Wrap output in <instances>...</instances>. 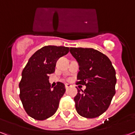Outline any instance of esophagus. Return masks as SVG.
I'll return each instance as SVG.
<instances>
[{"label":"esophagus","mask_w":135,"mask_h":135,"mask_svg":"<svg viewBox=\"0 0 135 135\" xmlns=\"http://www.w3.org/2000/svg\"><path fill=\"white\" fill-rule=\"evenodd\" d=\"M65 89H68L69 87H70V84H65Z\"/></svg>","instance_id":"obj_1"}]
</instances>
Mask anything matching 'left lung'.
Masks as SVG:
<instances>
[{
    "label": "left lung",
    "mask_w": 135,
    "mask_h": 135,
    "mask_svg": "<svg viewBox=\"0 0 135 135\" xmlns=\"http://www.w3.org/2000/svg\"><path fill=\"white\" fill-rule=\"evenodd\" d=\"M79 64L77 84L85 85L74 98L78 114L94 118L107 110L115 94V70L111 61L100 51L87 48H70Z\"/></svg>",
    "instance_id": "8db88e82"
}]
</instances>
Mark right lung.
<instances>
[{"label": "right lung", "mask_w": 135, "mask_h": 135, "mask_svg": "<svg viewBox=\"0 0 135 135\" xmlns=\"http://www.w3.org/2000/svg\"><path fill=\"white\" fill-rule=\"evenodd\" d=\"M68 47L46 46L29 59L22 73L19 84L20 98L25 111L37 120H44L55 114L61 97L65 92L63 83L51 86L49 75L55 72L57 60L68 54Z\"/></svg>", "instance_id": "obj_1"}]
</instances>
